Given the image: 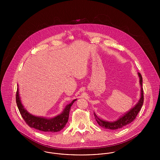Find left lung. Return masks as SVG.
<instances>
[{
	"label": "left lung",
	"mask_w": 160,
	"mask_h": 160,
	"mask_svg": "<svg viewBox=\"0 0 160 160\" xmlns=\"http://www.w3.org/2000/svg\"><path fill=\"white\" fill-rule=\"evenodd\" d=\"M138 76L139 78V82L141 87L140 89V97L137 103L134 105V107L131 108L129 111H128L126 113H125L122 116L119 117L118 119L113 121H108L103 120L102 119H100L98 118L95 113L93 114L95 116V118L97 122V123L101 127L107 129H112L115 130L119 128H121L127 124H129L132 121H133L137 116L138 112H140L143 103V91L142 88V77L140 72H138Z\"/></svg>",
	"instance_id": "1"
}]
</instances>
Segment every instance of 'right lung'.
<instances>
[{
  "instance_id": "add662e5",
  "label": "right lung",
  "mask_w": 160,
  "mask_h": 160,
  "mask_svg": "<svg viewBox=\"0 0 160 160\" xmlns=\"http://www.w3.org/2000/svg\"><path fill=\"white\" fill-rule=\"evenodd\" d=\"M76 100H77V99L72 100L67 105L62 113L52 118H47L31 114L24 108L20 97L18 88H17L16 95L17 104L20 113L25 122L31 128L47 132H58L65 128L68 121L71 107Z\"/></svg>"
}]
</instances>
